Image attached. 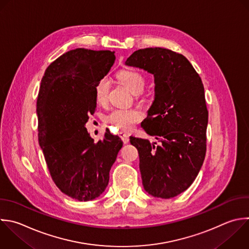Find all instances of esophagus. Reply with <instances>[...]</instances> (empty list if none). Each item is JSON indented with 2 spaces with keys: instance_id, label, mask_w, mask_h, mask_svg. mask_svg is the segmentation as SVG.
I'll list each match as a JSON object with an SVG mask.
<instances>
[{
  "instance_id": "obj_1",
  "label": "esophagus",
  "mask_w": 249,
  "mask_h": 249,
  "mask_svg": "<svg viewBox=\"0 0 249 249\" xmlns=\"http://www.w3.org/2000/svg\"><path fill=\"white\" fill-rule=\"evenodd\" d=\"M119 134H120V137L122 138V140H123V142H124V144H126V143L129 142V136H128L127 133H125V132H124V131H121Z\"/></svg>"
}]
</instances>
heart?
<instances>
[{"label":"heart","instance_id":"b5f03b06","mask_svg":"<svg viewBox=\"0 0 249 249\" xmlns=\"http://www.w3.org/2000/svg\"><path fill=\"white\" fill-rule=\"evenodd\" d=\"M117 79L132 93L140 94L146 86L145 75L136 69H124L117 74ZM110 81L107 77L99 79L94 86L95 100L100 105H105L109 99ZM143 118L141 111L134 108H117L107 115V122L124 130L132 128Z\"/></svg>","mask_w":249,"mask_h":249}]
</instances>
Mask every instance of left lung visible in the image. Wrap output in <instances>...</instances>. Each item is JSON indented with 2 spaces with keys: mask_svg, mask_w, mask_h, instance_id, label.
Wrapping results in <instances>:
<instances>
[{
  "mask_svg": "<svg viewBox=\"0 0 249 249\" xmlns=\"http://www.w3.org/2000/svg\"><path fill=\"white\" fill-rule=\"evenodd\" d=\"M125 64L155 77V100L141 126L159 144L130 137L143 187L157 197L176 196L195 181L205 157L208 111L201 79L184 55L162 48L138 50Z\"/></svg>",
  "mask_w": 249,
  "mask_h": 249,
  "instance_id": "left-lung-1",
  "label": "left lung"
}]
</instances>
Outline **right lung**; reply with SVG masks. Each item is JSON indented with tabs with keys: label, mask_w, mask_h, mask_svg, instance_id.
Segmentation results:
<instances>
[{
	"label": "right lung",
	"mask_w": 249,
	"mask_h": 249,
	"mask_svg": "<svg viewBox=\"0 0 249 249\" xmlns=\"http://www.w3.org/2000/svg\"><path fill=\"white\" fill-rule=\"evenodd\" d=\"M114 52L76 49L47 68L37 99L38 137L51 176L68 196H99L123 141L106 129L94 142L85 124L96 109L94 86L115 62Z\"/></svg>",
	"instance_id": "1"
}]
</instances>
